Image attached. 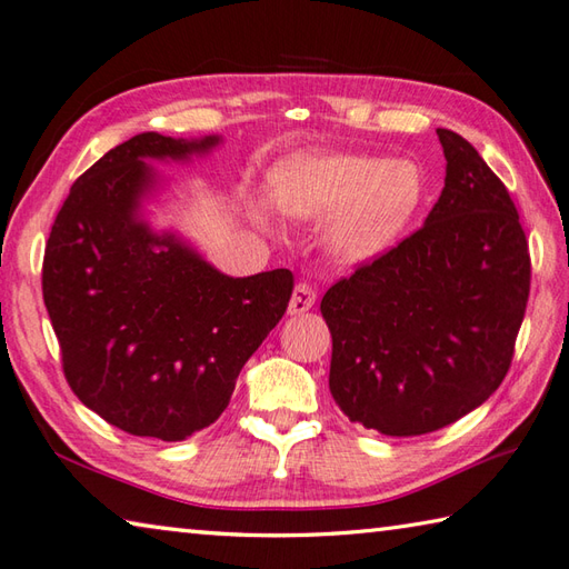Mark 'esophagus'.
Segmentation results:
<instances>
[{"instance_id": "1", "label": "esophagus", "mask_w": 569, "mask_h": 569, "mask_svg": "<svg viewBox=\"0 0 569 569\" xmlns=\"http://www.w3.org/2000/svg\"><path fill=\"white\" fill-rule=\"evenodd\" d=\"M317 301V289H313L309 282H299L292 292V299H289V313L297 317V313H305L313 307Z\"/></svg>"}]
</instances>
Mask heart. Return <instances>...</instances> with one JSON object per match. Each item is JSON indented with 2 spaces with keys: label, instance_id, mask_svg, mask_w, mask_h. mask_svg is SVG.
I'll list each match as a JSON object with an SVG mask.
<instances>
[{
  "label": "heart",
  "instance_id": "heart-1",
  "mask_svg": "<svg viewBox=\"0 0 569 569\" xmlns=\"http://www.w3.org/2000/svg\"><path fill=\"white\" fill-rule=\"evenodd\" d=\"M423 174L413 162L360 153H299L272 178L274 204L297 221L326 226V250L338 262H365L385 252L407 229L423 201ZM256 217L268 223L260 201Z\"/></svg>",
  "mask_w": 569,
  "mask_h": 569
}]
</instances>
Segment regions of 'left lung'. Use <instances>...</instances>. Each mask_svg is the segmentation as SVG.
Returning <instances> with one entry per match:
<instances>
[{"label": "left lung", "instance_id": "8db88e82", "mask_svg": "<svg viewBox=\"0 0 569 569\" xmlns=\"http://www.w3.org/2000/svg\"><path fill=\"white\" fill-rule=\"evenodd\" d=\"M446 187L419 231L321 299L331 395L352 423L421 436L499 389L531 292V256L507 187L462 136L438 129Z\"/></svg>", "mask_w": 569, "mask_h": 569}]
</instances>
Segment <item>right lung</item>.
I'll return each mask as SVG.
<instances>
[{
    "label": "right lung",
    "mask_w": 569,
    "mask_h": 569,
    "mask_svg": "<svg viewBox=\"0 0 569 569\" xmlns=\"http://www.w3.org/2000/svg\"><path fill=\"white\" fill-rule=\"evenodd\" d=\"M219 141L148 131L111 148L70 187L46 243L43 301L66 380L131 436L170 443L217 421L292 297L289 270L229 277L141 217L156 187L146 160H187Z\"/></svg>",
    "instance_id": "obj_1"
}]
</instances>
